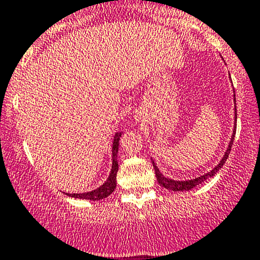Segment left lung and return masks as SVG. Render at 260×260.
<instances>
[{
	"mask_svg": "<svg viewBox=\"0 0 260 260\" xmlns=\"http://www.w3.org/2000/svg\"><path fill=\"white\" fill-rule=\"evenodd\" d=\"M235 92V91H233ZM233 101L236 102V95L233 94ZM235 121L237 122V109L235 108ZM235 135H236V126L235 129H233V134H232V138H231V141H230L229 144V147H227L226 152H224L222 159H221L220 163L216 166L215 168H212V171L208 172L206 174H204V176H200L198 178H195V179H190V180H174V179H169V178L165 177L163 174L159 172L158 167H157L156 165L153 163V169H154V173H156V177H157V182L161 184L163 188L168 189V190H173V191H186V190H190V189L195 188L197 185L201 184L203 182H205L206 179H209V178L214 177L215 174L217 173L218 171H220V168H222V166L224 165V162L227 161V158H229V154H230V151H231V147H232V144H233V140H235Z\"/></svg>",
	"mask_w": 260,
	"mask_h": 260,
	"instance_id": "left-lung-1",
	"label": "left lung"
}]
</instances>
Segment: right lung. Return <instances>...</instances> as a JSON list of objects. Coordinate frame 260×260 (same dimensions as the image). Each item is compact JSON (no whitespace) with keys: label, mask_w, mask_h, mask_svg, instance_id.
Wrapping results in <instances>:
<instances>
[{"label":"right lung","mask_w":260,"mask_h":260,"mask_svg":"<svg viewBox=\"0 0 260 260\" xmlns=\"http://www.w3.org/2000/svg\"><path fill=\"white\" fill-rule=\"evenodd\" d=\"M121 133H116L114 135V140H113V150H112V154H113V165H112V169H110V174L108 177V179L106 180L103 185H101L99 188L94 189L92 191H87V193H78V194H67L69 197L71 198H76V199H86V200H93L97 201L101 199H104V198L109 197L113 191L115 190L116 186V172H118V150H119V140H120Z\"/></svg>","instance_id":"1"}]
</instances>
